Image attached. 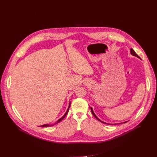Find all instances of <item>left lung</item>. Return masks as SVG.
I'll return each mask as SVG.
<instances>
[{"mask_svg": "<svg viewBox=\"0 0 157 157\" xmlns=\"http://www.w3.org/2000/svg\"><path fill=\"white\" fill-rule=\"evenodd\" d=\"M130 53H131L132 55H133V56H136V57H138L139 58H140V56H138V55L136 54V53L135 52H134V51H133V49H132V48L130 49ZM91 112H92L93 114L94 115V117H96V118L99 121H100V122H102V123H104V124H106V123H105V122H102V121H100V120H99V119L96 117V115H95V114L94 113V112H93V109H92L91 107ZM125 122H124V123H125Z\"/></svg>", "mask_w": 157, "mask_h": 157, "instance_id": "8db88e82", "label": "left lung"}]
</instances>
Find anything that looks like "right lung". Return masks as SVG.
<instances>
[{
	"instance_id": "right-lung-1",
	"label": "right lung",
	"mask_w": 157,
	"mask_h": 157,
	"mask_svg": "<svg viewBox=\"0 0 157 157\" xmlns=\"http://www.w3.org/2000/svg\"><path fill=\"white\" fill-rule=\"evenodd\" d=\"M70 105H69V107H68V110H67V111H66V113H65V114L61 118V119H59L56 123H55V124H58V123H59L60 121H61L65 117H66V116L67 115V114H68V111H69V109H70ZM53 125H55V124H53ZM49 125V124H44V125H41V127H50V126H52V125Z\"/></svg>"
}]
</instances>
